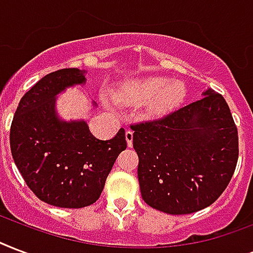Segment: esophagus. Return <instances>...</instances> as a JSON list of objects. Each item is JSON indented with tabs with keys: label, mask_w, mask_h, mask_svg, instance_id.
<instances>
[{
	"label": "esophagus",
	"mask_w": 253,
	"mask_h": 253,
	"mask_svg": "<svg viewBox=\"0 0 253 253\" xmlns=\"http://www.w3.org/2000/svg\"><path fill=\"white\" fill-rule=\"evenodd\" d=\"M132 138H134V132L131 130L126 131V140H127V146L131 147L132 146Z\"/></svg>",
	"instance_id": "esophagus-1"
}]
</instances>
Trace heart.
<instances>
[{
  "instance_id": "1",
  "label": "heart",
  "mask_w": 253,
  "mask_h": 253,
  "mask_svg": "<svg viewBox=\"0 0 253 253\" xmlns=\"http://www.w3.org/2000/svg\"><path fill=\"white\" fill-rule=\"evenodd\" d=\"M187 96L186 86L179 81H171L162 77L147 78L136 84L131 92L130 99L125 95L117 96L119 103H126L127 101L144 103L149 102L148 114L151 117H165L182 105Z\"/></svg>"
}]
</instances>
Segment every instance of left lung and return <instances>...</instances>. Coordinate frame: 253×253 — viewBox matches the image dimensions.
I'll use <instances>...</instances> for the list:
<instances>
[{"label":"left lung","mask_w":253,"mask_h":253,"mask_svg":"<svg viewBox=\"0 0 253 253\" xmlns=\"http://www.w3.org/2000/svg\"><path fill=\"white\" fill-rule=\"evenodd\" d=\"M142 198L169 215L211 206L227 188L239 157L238 128L212 88L154 122L132 125Z\"/></svg>","instance_id":"1"}]
</instances>
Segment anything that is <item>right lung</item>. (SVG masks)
Here are the masks:
<instances>
[{
    "mask_svg": "<svg viewBox=\"0 0 253 253\" xmlns=\"http://www.w3.org/2000/svg\"><path fill=\"white\" fill-rule=\"evenodd\" d=\"M84 74L86 70L62 69L45 75L21 98L11 122L10 148L17 169L37 198L55 207L95 203L127 147L123 128L113 139L101 140L84 121L59 118L57 95L86 84Z\"/></svg>",
    "mask_w": 253,
    "mask_h": 253,
    "instance_id": "add662e5",
    "label": "right lung"
}]
</instances>
